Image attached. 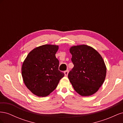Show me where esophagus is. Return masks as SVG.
<instances>
[{
    "label": "esophagus",
    "instance_id": "esophagus-1",
    "mask_svg": "<svg viewBox=\"0 0 123 123\" xmlns=\"http://www.w3.org/2000/svg\"><path fill=\"white\" fill-rule=\"evenodd\" d=\"M68 72H69V71H68V70H66V71H64V74H65V76H67V75H68Z\"/></svg>",
    "mask_w": 123,
    "mask_h": 123
}]
</instances>
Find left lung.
<instances>
[{
  "instance_id": "obj_1",
  "label": "left lung",
  "mask_w": 123,
  "mask_h": 123,
  "mask_svg": "<svg viewBox=\"0 0 123 123\" xmlns=\"http://www.w3.org/2000/svg\"><path fill=\"white\" fill-rule=\"evenodd\" d=\"M74 67L68 74L69 80L75 91L83 96L97 92L104 82L106 67L98 52L85 44L70 48Z\"/></svg>"
}]
</instances>
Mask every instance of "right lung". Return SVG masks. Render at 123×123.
<instances>
[{
	"label": "right lung",
	"mask_w": 123,
	"mask_h": 123,
	"mask_svg": "<svg viewBox=\"0 0 123 123\" xmlns=\"http://www.w3.org/2000/svg\"><path fill=\"white\" fill-rule=\"evenodd\" d=\"M58 46L44 44L36 47L27 55L21 67L24 82L29 90L39 97H45L57 86L64 73L58 70L55 54Z\"/></svg>",
	"instance_id": "1"
}]
</instances>
